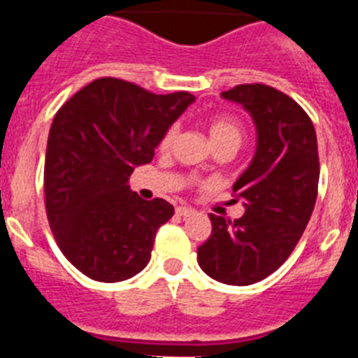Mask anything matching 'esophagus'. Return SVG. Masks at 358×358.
I'll list each match as a JSON object with an SVG mask.
<instances>
[{
  "mask_svg": "<svg viewBox=\"0 0 358 358\" xmlns=\"http://www.w3.org/2000/svg\"><path fill=\"white\" fill-rule=\"evenodd\" d=\"M176 215L178 217H191V215H195V210L189 206H180L176 208Z\"/></svg>",
  "mask_w": 358,
  "mask_h": 358,
  "instance_id": "esophagus-1",
  "label": "esophagus"
}]
</instances>
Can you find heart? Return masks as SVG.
Instances as JSON below:
<instances>
[{
    "instance_id": "heart-1",
    "label": "heart",
    "mask_w": 358,
    "mask_h": 358,
    "mask_svg": "<svg viewBox=\"0 0 358 358\" xmlns=\"http://www.w3.org/2000/svg\"><path fill=\"white\" fill-rule=\"evenodd\" d=\"M208 131H210V137H212L215 148L219 146H236L241 143L243 139V126L230 115H215L208 122ZM176 137V128L174 126H169L165 131H163L162 139H159V150H169L173 146V141Z\"/></svg>"
}]
</instances>
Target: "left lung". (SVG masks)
Segmentation results:
<instances>
[{"label":"left lung","mask_w":358,"mask_h":358,"mask_svg":"<svg viewBox=\"0 0 358 358\" xmlns=\"http://www.w3.org/2000/svg\"><path fill=\"white\" fill-rule=\"evenodd\" d=\"M223 98L252 115L258 146L232 187L245 213L234 221L210 213L212 234L196 256L219 282L249 286L288 260L310 221L320 182L316 129L294 98L264 83L236 85Z\"/></svg>","instance_id":"8db88e82"}]
</instances>
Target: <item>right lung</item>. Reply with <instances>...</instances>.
<instances>
[{"mask_svg":"<svg viewBox=\"0 0 358 358\" xmlns=\"http://www.w3.org/2000/svg\"><path fill=\"white\" fill-rule=\"evenodd\" d=\"M193 100L185 91L154 94L100 78L55 113L44 163L48 223L66 260L92 280H126L150 262L157 229L174 208L139 199L128 180L152 162L163 131Z\"/></svg>","mask_w":358,"mask_h":358,"instance_id":"add662e5","label":"right lung"}]
</instances>
